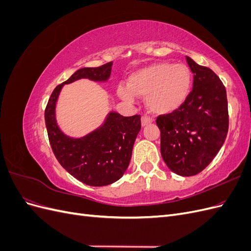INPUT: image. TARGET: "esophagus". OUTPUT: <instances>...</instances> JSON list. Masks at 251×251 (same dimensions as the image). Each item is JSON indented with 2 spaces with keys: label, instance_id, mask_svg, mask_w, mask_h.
Segmentation results:
<instances>
[{
  "label": "esophagus",
  "instance_id": "34e87169",
  "mask_svg": "<svg viewBox=\"0 0 251 251\" xmlns=\"http://www.w3.org/2000/svg\"><path fill=\"white\" fill-rule=\"evenodd\" d=\"M151 121H153V119H151V118L149 117V116L143 115V116L141 117V125H142V126H148V125L151 124Z\"/></svg>",
  "mask_w": 251,
  "mask_h": 251
}]
</instances>
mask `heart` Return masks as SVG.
<instances>
[{"label": "heart", "instance_id": "heart-1", "mask_svg": "<svg viewBox=\"0 0 251 251\" xmlns=\"http://www.w3.org/2000/svg\"><path fill=\"white\" fill-rule=\"evenodd\" d=\"M191 86L192 73L188 67L162 62L132 73L127 78V87L119 86L117 93L128 101L134 100L135 96L147 97L151 112L166 114L183 104Z\"/></svg>", "mask_w": 251, "mask_h": 251}]
</instances>
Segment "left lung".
Here are the masks:
<instances>
[{"instance_id":"8db88e82","label":"left lung","mask_w":251,"mask_h":251,"mask_svg":"<svg viewBox=\"0 0 251 251\" xmlns=\"http://www.w3.org/2000/svg\"><path fill=\"white\" fill-rule=\"evenodd\" d=\"M194 73L193 90L183 104L159 115L160 151L169 169L180 176L202 172L222 148L228 132L229 117L226 89L218 75L186 56Z\"/></svg>"}]
</instances>
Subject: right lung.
<instances>
[{"instance_id":"1","label":"right lung","mask_w":251,"mask_h":251,"mask_svg":"<svg viewBox=\"0 0 251 251\" xmlns=\"http://www.w3.org/2000/svg\"><path fill=\"white\" fill-rule=\"evenodd\" d=\"M111 68V62L95 68H81L53 90L45 109V123L53 154L68 173L90 186L111 184L125 174L131 160L135 139L141 128L140 115L125 117L112 112L100 128L85 137L74 139L58 128L55 102L66 83L80 78L107 80Z\"/></svg>"}]
</instances>
